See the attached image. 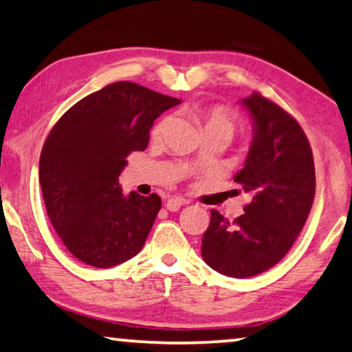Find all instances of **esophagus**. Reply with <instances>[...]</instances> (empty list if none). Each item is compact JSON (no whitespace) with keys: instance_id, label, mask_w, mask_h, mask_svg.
<instances>
[{"instance_id":"34e87169","label":"esophagus","mask_w":352,"mask_h":352,"mask_svg":"<svg viewBox=\"0 0 352 352\" xmlns=\"http://www.w3.org/2000/svg\"><path fill=\"white\" fill-rule=\"evenodd\" d=\"M186 200L182 199V197H170L169 200L166 202V208L169 211H178L180 210L182 205H185Z\"/></svg>"}]
</instances>
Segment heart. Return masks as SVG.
Wrapping results in <instances>:
<instances>
[{
  "label": "heart",
  "mask_w": 352,
  "mask_h": 352,
  "mask_svg": "<svg viewBox=\"0 0 352 352\" xmlns=\"http://www.w3.org/2000/svg\"><path fill=\"white\" fill-rule=\"evenodd\" d=\"M196 116H197V120L204 125V131L222 130V131H227L230 136L233 135V131H235V122H233L230 114H228L224 109L200 108L196 111ZM164 124H166V120H161L160 124L155 126V131H153L155 136H158L160 133L163 131Z\"/></svg>",
  "instance_id": "b5f03b06"
}]
</instances>
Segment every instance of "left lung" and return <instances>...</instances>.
<instances>
[{
    "instance_id": "left-lung-1",
    "label": "left lung",
    "mask_w": 352,
    "mask_h": 352,
    "mask_svg": "<svg viewBox=\"0 0 352 352\" xmlns=\"http://www.w3.org/2000/svg\"><path fill=\"white\" fill-rule=\"evenodd\" d=\"M239 103L254 135L233 180L252 199L233 222L211 210L202 258L221 274L244 278L278 263L296 241L314 204L315 164L302 128L280 106L256 92Z\"/></svg>"
}]
</instances>
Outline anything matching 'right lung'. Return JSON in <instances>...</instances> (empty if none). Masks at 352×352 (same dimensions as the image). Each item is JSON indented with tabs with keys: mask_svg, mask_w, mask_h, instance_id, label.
Returning a JSON list of instances; mask_svg holds the SVG:
<instances>
[{
	"mask_svg": "<svg viewBox=\"0 0 352 352\" xmlns=\"http://www.w3.org/2000/svg\"><path fill=\"white\" fill-rule=\"evenodd\" d=\"M180 103L119 81L80 100L53 126L38 178L54 230L82 263L111 267L141 252L161 199L125 196L119 175L128 155L146 150L153 122Z\"/></svg>",
	"mask_w": 352,
	"mask_h": 352,
	"instance_id": "1",
	"label": "right lung"
}]
</instances>
